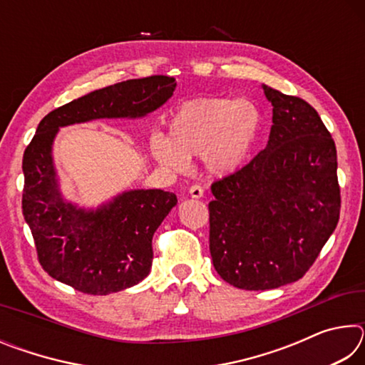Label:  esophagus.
<instances>
[{
  "label": "esophagus",
  "mask_w": 365,
  "mask_h": 365,
  "mask_svg": "<svg viewBox=\"0 0 365 365\" xmlns=\"http://www.w3.org/2000/svg\"><path fill=\"white\" fill-rule=\"evenodd\" d=\"M190 196L191 197H202V196H205V190H202L201 185H197V183L191 185V187H190Z\"/></svg>",
  "instance_id": "1"
}]
</instances>
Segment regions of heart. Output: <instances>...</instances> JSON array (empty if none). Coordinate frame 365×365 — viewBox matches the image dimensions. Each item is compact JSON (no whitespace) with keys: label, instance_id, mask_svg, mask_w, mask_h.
I'll use <instances>...</instances> for the list:
<instances>
[{"label":"heart","instance_id":"1","mask_svg":"<svg viewBox=\"0 0 365 365\" xmlns=\"http://www.w3.org/2000/svg\"><path fill=\"white\" fill-rule=\"evenodd\" d=\"M262 125L264 115L255 101L197 98L174 110L168 137L151 135L150 151L160 165L172 170H183L188 158L202 156L214 174H232L255 150Z\"/></svg>","mask_w":365,"mask_h":365}]
</instances>
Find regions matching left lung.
<instances>
[{"instance_id":"1","label":"left lung","mask_w":365,"mask_h":365,"mask_svg":"<svg viewBox=\"0 0 365 365\" xmlns=\"http://www.w3.org/2000/svg\"><path fill=\"white\" fill-rule=\"evenodd\" d=\"M274 106L269 143L212 183L209 251L217 274L242 289L304 277L336 228L341 195L336 146L317 110L264 85Z\"/></svg>"}]
</instances>
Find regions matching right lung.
<instances>
[{"label": "right lung", "mask_w": 365, "mask_h": 365, "mask_svg": "<svg viewBox=\"0 0 365 365\" xmlns=\"http://www.w3.org/2000/svg\"><path fill=\"white\" fill-rule=\"evenodd\" d=\"M175 78L151 76L91 91L45 115L24 151L22 214L49 277L86 294H109L150 274L153 235L177 205L163 190H133L98 211L66 202L53 168L58 128L103 117H141L169 100Z\"/></svg>", "instance_id": "add662e5"}]
</instances>
